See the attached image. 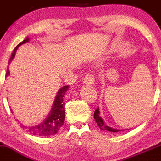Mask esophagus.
<instances>
[{
	"instance_id": "obj_1",
	"label": "esophagus",
	"mask_w": 161,
	"mask_h": 161,
	"mask_svg": "<svg viewBox=\"0 0 161 161\" xmlns=\"http://www.w3.org/2000/svg\"><path fill=\"white\" fill-rule=\"evenodd\" d=\"M83 82L86 85H92V84L94 83V78H93V73L87 72L84 77Z\"/></svg>"
}]
</instances>
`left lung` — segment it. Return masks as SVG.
<instances>
[{
    "label": "left lung",
    "mask_w": 161,
    "mask_h": 161,
    "mask_svg": "<svg viewBox=\"0 0 161 161\" xmlns=\"http://www.w3.org/2000/svg\"><path fill=\"white\" fill-rule=\"evenodd\" d=\"M100 112H99V108H97L96 110H95L94 112V115H93V117H94V119L95 121L97 122V125L99 126L100 129L101 130H108V131H111V132H118L119 130H115V129H112L111 128V127H109L108 126L106 125L105 124H104V122L103 121L102 118H101V116H100Z\"/></svg>",
    "instance_id": "1"
}]
</instances>
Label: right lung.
Segmentation results:
<instances>
[{"label":"right lung","mask_w":161,"mask_h":161,"mask_svg":"<svg viewBox=\"0 0 161 161\" xmlns=\"http://www.w3.org/2000/svg\"><path fill=\"white\" fill-rule=\"evenodd\" d=\"M29 41V38L26 37L24 39L22 42H20L16 47L14 49L12 52V56L9 60V63L12 61V59L15 57V52L19 46H21L23 43H26ZM9 75L8 68L7 69L6 72V76ZM69 86L67 85L65 86H63L57 93L56 99L54 101L53 108L51 109L50 112L46 117V119L42 122L41 124L33 126V127H25L23 126V128H25V130L29 134H31L33 135H37V136H49V135H53L57 134L59 129L63 126L65 119V111H64V95L67 90L69 89Z\"/></svg>","instance_id":"right-lung-1"}]
</instances>
